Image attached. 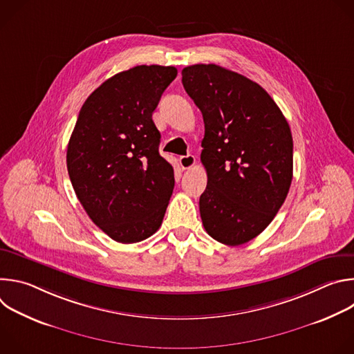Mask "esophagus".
<instances>
[{
	"label": "esophagus",
	"instance_id": "1",
	"mask_svg": "<svg viewBox=\"0 0 354 354\" xmlns=\"http://www.w3.org/2000/svg\"><path fill=\"white\" fill-rule=\"evenodd\" d=\"M194 164H196V158H194L193 156H190V154L179 157V165L182 167V169H189V168H192Z\"/></svg>",
	"mask_w": 354,
	"mask_h": 354
}]
</instances>
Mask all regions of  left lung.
<instances>
[{"mask_svg":"<svg viewBox=\"0 0 354 354\" xmlns=\"http://www.w3.org/2000/svg\"><path fill=\"white\" fill-rule=\"evenodd\" d=\"M182 84L203 115L201 164L207 187L200 217L216 241L236 246L274 218L292 179L290 126L257 82L216 64L182 70Z\"/></svg>","mask_w":354,"mask_h":354,"instance_id":"left-lung-1","label":"left lung"}]
</instances>
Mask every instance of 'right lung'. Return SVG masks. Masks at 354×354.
Segmentation results:
<instances>
[{
  "instance_id": "right-lung-1",
  "label": "right lung",
  "mask_w": 354,
  "mask_h": 354,
  "mask_svg": "<svg viewBox=\"0 0 354 354\" xmlns=\"http://www.w3.org/2000/svg\"><path fill=\"white\" fill-rule=\"evenodd\" d=\"M175 67L137 66L97 86L82 105L67 147V169L89 218L122 243L161 227L175 186L153 122Z\"/></svg>"
}]
</instances>
